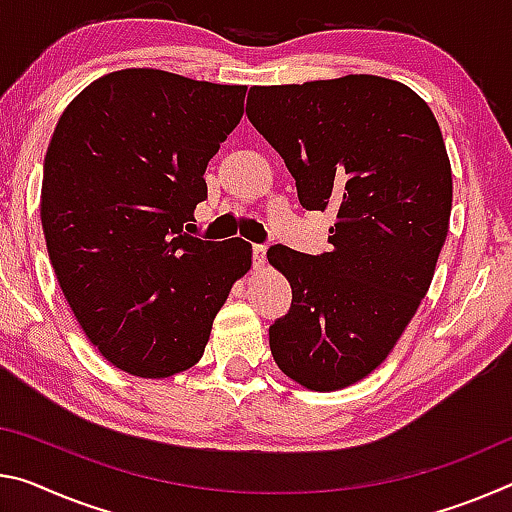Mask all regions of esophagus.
Returning a JSON list of instances; mask_svg holds the SVG:
<instances>
[{
  "mask_svg": "<svg viewBox=\"0 0 512 512\" xmlns=\"http://www.w3.org/2000/svg\"><path fill=\"white\" fill-rule=\"evenodd\" d=\"M266 262V246L264 243H257V246H253V264L255 269H259V266H264Z\"/></svg>",
  "mask_w": 512,
  "mask_h": 512,
  "instance_id": "34e87169",
  "label": "esophagus"
}]
</instances>
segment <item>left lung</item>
I'll return each mask as SVG.
<instances>
[{"mask_svg": "<svg viewBox=\"0 0 512 512\" xmlns=\"http://www.w3.org/2000/svg\"><path fill=\"white\" fill-rule=\"evenodd\" d=\"M248 100L303 209L337 214L330 253H266L291 285L289 312L269 328L273 360L335 392L387 358L431 287L453 198L440 125L412 88L373 75L253 86Z\"/></svg>", "mask_w": 512, "mask_h": 512, "instance_id": "left-lung-1", "label": "left lung"}]
</instances>
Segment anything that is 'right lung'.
Instances as JSON below:
<instances>
[{"label": "right lung", "instance_id": "1", "mask_svg": "<svg viewBox=\"0 0 512 512\" xmlns=\"http://www.w3.org/2000/svg\"><path fill=\"white\" fill-rule=\"evenodd\" d=\"M246 86L129 68L68 104L43 166L47 253L79 326L113 367L168 378L196 364L250 269L243 239L184 232Z\"/></svg>", "mask_w": 512, "mask_h": 512}]
</instances>
